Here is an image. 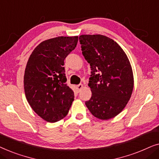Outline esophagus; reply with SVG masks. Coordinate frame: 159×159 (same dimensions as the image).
<instances>
[{
    "mask_svg": "<svg viewBox=\"0 0 159 159\" xmlns=\"http://www.w3.org/2000/svg\"><path fill=\"white\" fill-rule=\"evenodd\" d=\"M82 88H83V85H82V84H78V85L77 86V90H78V91H79V92H80V90H82Z\"/></svg>",
    "mask_w": 159,
    "mask_h": 159,
    "instance_id": "esophagus-1",
    "label": "esophagus"
}]
</instances>
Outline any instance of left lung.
Masks as SVG:
<instances>
[{"label":"left lung","mask_w":159,"mask_h":159,"mask_svg":"<svg viewBox=\"0 0 159 159\" xmlns=\"http://www.w3.org/2000/svg\"><path fill=\"white\" fill-rule=\"evenodd\" d=\"M79 39L82 55L91 68L88 86L92 96L85 105L96 118H114L122 111L133 90L127 56L118 43L102 34H82Z\"/></svg>","instance_id":"8db88e82"}]
</instances>
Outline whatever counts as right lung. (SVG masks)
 <instances>
[{
    "instance_id": "right-lung-1",
    "label": "right lung",
    "mask_w": 159,
    "mask_h": 159,
    "mask_svg": "<svg viewBox=\"0 0 159 159\" xmlns=\"http://www.w3.org/2000/svg\"><path fill=\"white\" fill-rule=\"evenodd\" d=\"M77 42V36L48 39L40 43L28 59L24 76L26 98L34 111L48 122L64 119L75 98L66 83L64 65Z\"/></svg>"
}]
</instances>
